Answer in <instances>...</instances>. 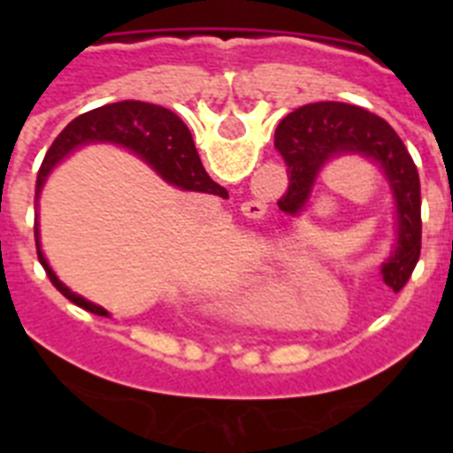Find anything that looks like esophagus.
Instances as JSON below:
<instances>
[{"instance_id": "34e87169", "label": "esophagus", "mask_w": 453, "mask_h": 453, "mask_svg": "<svg viewBox=\"0 0 453 453\" xmlns=\"http://www.w3.org/2000/svg\"><path fill=\"white\" fill-rule=\"evenodd\" d=\"M242 211H245L247 218H263L267 211L265 203H258V202H247L245 206H242Z\"/></svg>"}]
</instances>
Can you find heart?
Instances as JSON below:
<instances>
[{"label":"heart","mask_w":453,"mask_h":453,"mask_svg":"<svg viewBox=\"0 0 453 453\" xmlns=\"http://www.w3.org/2000/svg\"><path fill=\"white\" fill-rule=\"evenodd\" d=\"M303 265V261L299 256L295 254H286V256H279V261L270 267H263L254 279L245 283V286L240 288V302L245 303V306L251 308H261L263 303L267 302V297L272 295V290L276 288V272L279 270H292V267H299ZM297 288V286H295Z\"/></svg>","instance_id":"b5f03b06"}]
</instances>
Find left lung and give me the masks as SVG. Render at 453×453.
Returning <instances> with one entry per match:
<instances>
[{"label":"left lung","mask_w":453,"mask_h":453,"mask_svg":"<svg viewBox=\"0 0 453 453\" xmlns=\"http://www.w3.org/2000/svg\"><path fill=\"white\" fill-rule=\"evenodd\" d=\"M274 147L288 165V190L276 203L290 215L306 206L319 170L334 156L361 154L379 165L397 206V245L381 274L386 286L402 290L422 250V192L413 156L397 131L361 106L319 102L288 113L276 127Z\"/></svg>","instance_id":"8db88e82"}]
</instances>
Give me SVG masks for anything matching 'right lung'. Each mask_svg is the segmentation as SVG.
<instances>
[{
	"mask_svg": "<svg viewBox=\"0 0 453 453\" xmlns=\"http://www.w3.org/2000/svg\"><path fill=\"white\" fill-rule=\"evenodd\" d=\"M88 142H115V145L127 147V150L135 151L140 158H145L165 181L174 183L183 190L206 192V195H215V197L222 199L229 197V192L218 186L206 174L202 161H199L197 150H195V142H192L190 131H188V127L181 122L179 115H174L163 106H156V104L127 99V102L106 104V106H99L95 111L79 115L58 134V138L47 150L45 161L40 165L38 181H35V202H38L40 188L45 183L51 167L56 163H61L77 147L88 145ZM34 234L38 261L40 265L45 267L56 290L61 292L63 297L70 299L72 303L86 308L90 313L108 315L102 306L86 302V299L70 292V288L58 281V276L47 265L45 254L40 251L38 219L34 224Z\"/></svg>",
	"mask_w": 453,
	"mask_h": 453,
	"instance_id": "right-lung-1",
	"label": "right lung"
}]
</instances>
